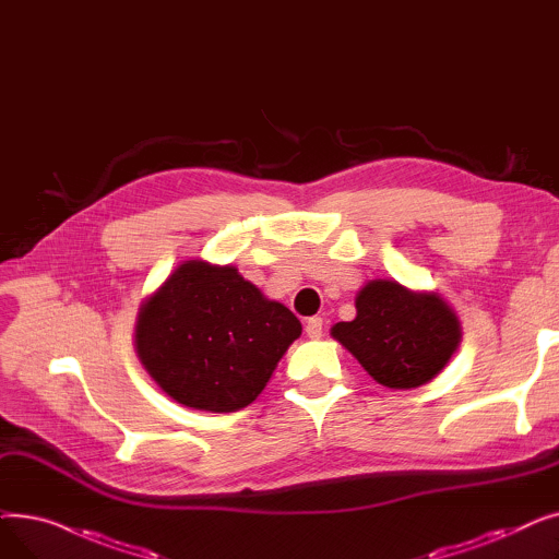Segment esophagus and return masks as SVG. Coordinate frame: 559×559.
<instances>
[{
	"label": "esophagus",
	"instance_id": "obj_1",
	"mask_svg": "<svg viewBox=\"0 0 559 559\" xmlns=\"http://www.w3.org/2000/svg\"><path fill=\"white\" fill-rule=\"evenodd\" d=\"M321 333H324V321H321V317H310L306 321V335L310 340H319Z\"/></svg>",
	"mask_w": 559,
	"mask_h": 559
}]
</instances>
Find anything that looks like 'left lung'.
Wrapping results in <instances>:
<instances>
[{
  "instance_id": "left-lung-1",
  "label": "left lung",
  "mask_w": 559,
  "mask_h": 559,
  "mask_svg": "<svg viewBox=\"0 0 559 559\" xmlns=\"http://www.w3.org/2000/svg\"><path fill=\"white\" fill-rule=\"evenodd\" d=\"M331 335L378 385L417 390L449 365L462 326L437 292L373 278L356 295V319L337 321Z\"/></svg>"
}]
</instances>
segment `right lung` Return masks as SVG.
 Instances as JSON below:
<instances>
[{"label":"right lung","mask_w":559,"mask_h":559,"mask_svg":"<svg viewBox=\"0 0 559 559\" xmlns=\"http://www.w3.org/2000/svg\"><path fill=\"white\" fill-rule=\"evenodd\" d=\"M301 321L233 264L183 260L142 299L135 350L156 385L205 413H238L270 383Z\"/></svg>","instance_id":"1"}]
</instances>
